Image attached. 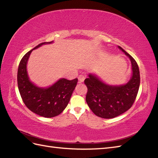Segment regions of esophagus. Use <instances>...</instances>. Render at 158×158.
Masks as SVG:
<instances>
[{
  "label": "esophagus",
  "mask_w": 158,
  "mask_h": 158,
  "mask_svg": "<svg viewBox=\"0 0 158 158\" xmlns=\"http://www.w3.org/2000/svg\"><path fill=\"white\" fill-rule=\"evenodd\" d=\"M85 80V76L83 74H80L78 76V81L79 82H83Z\"/></svg>",
  "instance_id": "34e87169"
}]
</instances>
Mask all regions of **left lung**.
<instances>
[{
	"instance_id": "left-lung-1",
	"label": "left lung",
	"mask_w": 158,
	"mask_h": 158,
	"mask_svg": "<svg viewBox=\"0 0 158 158\" xmlns=\"http://www.w3.org/2000/svg\"><path fill=\"white\" fill-rule=\"evenodd\" d=\"M118 48L131 61L132 76L127 84L109 85L91 74L84 80L88 88L85 101L92 112L101 118H112L128 111L135 102L139 89L140 77L138 64L121 47Z\"/></svg>"
}]
</instances>
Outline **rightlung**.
Segmentation results:
<instances>
[{
	"label": "right lung",
	"mask_w": 158,
	"mask_h": 158,
	"mask_svg": "<svg viewBox=\"0 0 158 158\" xmlns=\"http://www.w3.org/2000/svg\"><path fill=\"white\" fill-rule=\"evenodd\" d=\"M52 42L41 43L28 51L20 62L17 75L18 89L26 106L31 111L46 118L56 117L64 111L78 82L77 78H61L49 88H41L30 80L26 65L31 51Z\"/></svg>",
	"instance_id": "add662e5"
}]
</instances>
